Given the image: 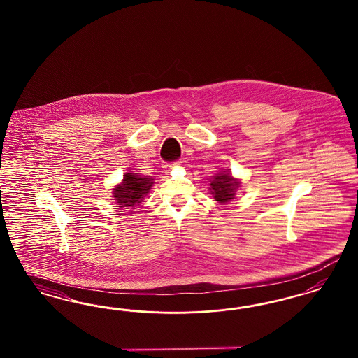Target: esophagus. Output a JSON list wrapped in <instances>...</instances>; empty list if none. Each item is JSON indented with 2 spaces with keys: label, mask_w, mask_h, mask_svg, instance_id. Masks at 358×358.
I'll return each instance as SVG.
<instances>
[{
  "label": "esophagus",
  "mask_w": 358,
  "mask_h": 358,
  "mask_svg": "<svg viewBox=\"0 0 358 358\" xmlns=\"http://www.w3.org/2000/svg\"><path fill=\"white\" fill-rule=\"evenodd\" d=\"M165 166H166V168H172V166H173V165H172V164H166V165H165Z\"/></svg>",
  "instance_id": "obj_1"
}]
</instances>
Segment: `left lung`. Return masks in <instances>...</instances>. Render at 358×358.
<instances>
[{"instance_id": "8db88e82", "label": "left lung", "mask_w": 358, "mask_h": 358, "mask_svg": "<svg viewBox=\"0 0 358 358\" xmlns=\"http://www.w3.org/2000/svg\"><path fill=\"white\" fill-rule=\"evenodd\" d=\"M211 194L219 203H227L231 199H234L238 182L232 178L231 174H217L211 181Z\"/></svg>"}]
</instances>
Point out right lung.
Instances as JSON below:
<instances>
[{
    "label": "right lung",
    "instance_id": "1",
    "mask_svg": "<svg viewBox=\"0 0 358 358\" xmlns=\"http://www.w3.org/2000/svg\"><path fill=\"white\" fill-rule=\"evenodd\" d=\"M151 177H141V174H124L123 182L114 189V199L120 205L118 207L136 206L141 202V199L151 189Z\"/></svg>",
    "mask_w": 358,
    "mask_h": 358
}]
</instances>
